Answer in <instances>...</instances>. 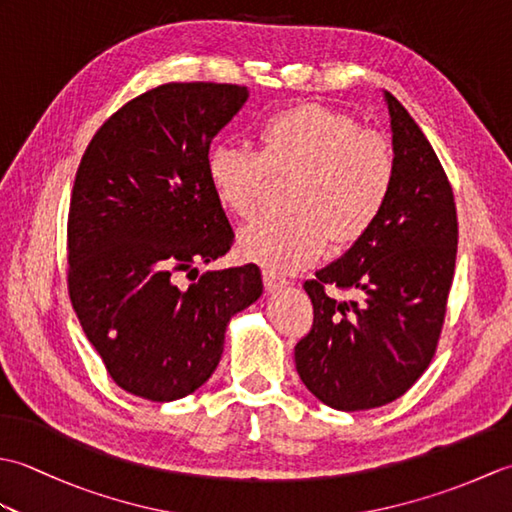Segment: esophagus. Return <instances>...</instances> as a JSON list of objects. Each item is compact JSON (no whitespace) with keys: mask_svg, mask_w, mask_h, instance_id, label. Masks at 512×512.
Instances as JSON below:
<instances>
[{"mask_svg":"<svg viewBox=\"0 0 512 512\" xmlns=\"http://www.w3.org/2000/svg\"><path fill=\"white\" fill-rule=\"evenodd\" d=\"M264 286L268 292H277V290L288 286V279L273 273V270H264Z\"/></svg>","mask_w":512,"mask_h":512,"instance_id":"34e87169","label":"esophagus"}]
</instances>
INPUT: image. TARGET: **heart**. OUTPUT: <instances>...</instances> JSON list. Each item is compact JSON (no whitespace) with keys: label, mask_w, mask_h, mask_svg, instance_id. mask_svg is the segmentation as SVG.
Here are the masks:
<instances>
[{"label":"heart","mask_w":512,"mask_h":512,"mask_svg":"<svg viewBox=\"0 0 512 512\" xmlns=\"http://www.w3.org/2000/svg\"><path fill=\"white\" fill-rule=\"evenodd\" d=\"M257 151L217 143L206 156L215 200L235 217L257 209L268 176H295V213L259 217L239 231V250L266 270H297L328 250L358 242L385 211L396 162L383 136L361 129L345 112L299 103L266 116Z\"/></svg>","instance_id":"heart-1"}]
</instances>
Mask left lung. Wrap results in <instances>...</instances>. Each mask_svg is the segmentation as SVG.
<instances>
[{
  "label": "left lung",
  "mask_w": 512,
  "mask_h": 512,
  "mask_svg": "<svg viewBox=\"0 0 512 512\" xmlns=\"http://www.w3.org/2000/svg\"><path fill=\"white\" fill-rule=\"evenodd\" d=\"M389 110L396 178L385 211L345 253L306 281L314 306L295 347L303 385L339 411L383 407L429 367L458 250L453 191L427 136L396 96ZM352 289L341 302L324 290Z\"/></svg>",
  "instance_id": "left-lung-1"
}]
</instances>
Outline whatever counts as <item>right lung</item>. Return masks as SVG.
Wrapping results in <instances>:
<instances>
[{
  "label": "right lung",
  "mask_w": 512,
  "mask_h": 512,
  "mask_svg": "<svg viewBox=\"0 0 512 512\" xmlns=\"http://www.w3.org/2000/svg\"><path fill=\"white\" fill-rule=\"evenodd\" d=\"M246 101L242 85H158L107 118L76 171L70 299L114 383L134 396L171 402L200 389L228 323L264 292L255 264L209 270L189 288L176 281L233 246L206 156Z\"/></svg>",
  "instance_id": "right-lung-1"
}]
</instances>
